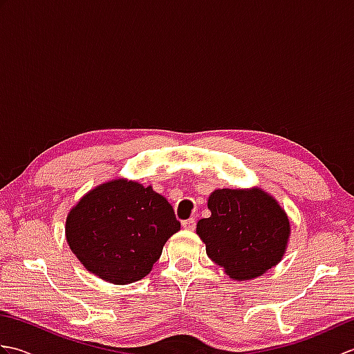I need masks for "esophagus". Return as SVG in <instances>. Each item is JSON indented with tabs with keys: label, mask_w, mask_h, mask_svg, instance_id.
<instances>
[{
	"label": "esophagus",
	"mask_w": 354,
	"mask_h": 354,
	"mask_svg": "<svg viewBox=\"0 0 354 354\" xmlns=\"http://www.w3.org/2000/svg\"><path fill=\"white\" fill-rule=\"evenodd\" d=\"M183 228L189 230V231H193L194 228H196V219L194 217H190V219H187L183 222Z\"/></svg>",
	"instance_id": "1"
}]
</instances>
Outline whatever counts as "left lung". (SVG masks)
Returning <instances> with one entry per match:
<instances>
[{"label":"left lung","mask_w":354,"mask_h":354,"mask_svg":"<svg viewBox=\"0 0 354 354\" xmlns=\"http://www.w3.org/2000/svg\"><path fill=\"white\" fill-rule=\"evenodd\" d=\"M212 216L196 232L207 255L232 280H251L283 259L290 225L278 202L260 189L214 190L208 198Z\"/></svg>","instance_id":"1"}]
</instances>
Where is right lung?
Returning a JSON list of instances; mask_svg holds the SVG:
<instances>
[{
  "mask_svg": "<svg viewBox=\"0 0 354 354\" xmlns=\"http://www.w3.org/2000/svg\"><path fill=\"white\" fill-rule=\"evenodd\" d=\"M181 230L167 199L127 179L86 193L66 216V242L89 272L114 284L145 278Z\"/></svg>",
  "mask_w": 354,
  "mask_h": 354,
  "instance_id": "obj_1",
  "label": "right lung"
}]
</instances>
